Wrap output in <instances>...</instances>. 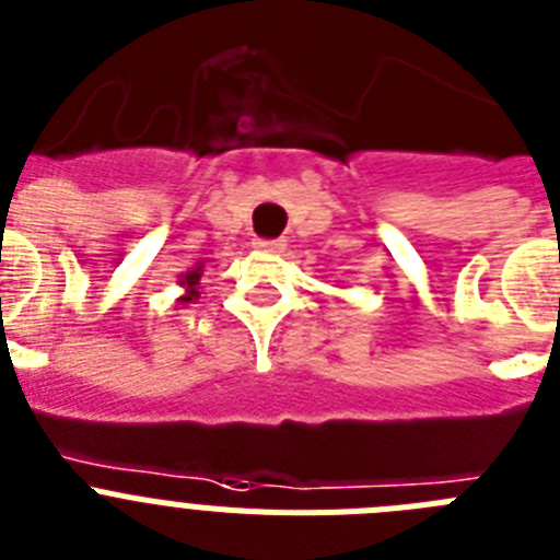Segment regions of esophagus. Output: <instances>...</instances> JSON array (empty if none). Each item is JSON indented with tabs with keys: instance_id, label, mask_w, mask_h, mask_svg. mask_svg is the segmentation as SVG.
Wrapping results in <instances>:
<instances>
[{
	"instance_id": "34e87169",
	"label": "esophagus",
	"mask_w": 560,
	"mask_h": 560,
	"mask_svg": "<svg viewBox=\"0 0 560 560\" xmlns=\"http://www.w3.org/2000/svg\"><path fill=\"white\" fill-rule=\"evenodd\" d=\"M253 245L259 247V250H265V253H281V250H284V240H256Z\"/></svg>"
}]
</instances>
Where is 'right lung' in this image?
<instances>
[{
	"label": "right lung",
	"instance_id": "1",
	"mask_svg": "<svg viewBox=\"0 0 560 560\" xmlns=\"http://www.w3.org/2000/svg\"><path fill=\"white\" fill-rule=\"evenodd\" d=\"M202 273H206V261H197L191 270L179 273L177 284L183 287V295H179V304H194L199 299V281H202Z\"/></svg>",
	"mask_w": 560,
	"mask_h": 560
}]
</instances>
